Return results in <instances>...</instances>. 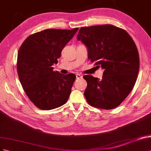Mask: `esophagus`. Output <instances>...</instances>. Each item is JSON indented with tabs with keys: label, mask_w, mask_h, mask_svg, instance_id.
<instances>
[{
	"label": "esophagus",
	"mask_w": 151,
	"mask_h": 151,
	"mask_svg": "<svg viewBox=\"0 0 151 151\" xmlns=\"http://www.w3.org/2000/svg\"><path fill=\"white\" fill-rule=\"evenodd\" d=\"M76 78H77V79H81V78H83V76H81V75H80V74H76Z\"/></svg>",
	"instance_id": "obj_1"
}]
</instances>
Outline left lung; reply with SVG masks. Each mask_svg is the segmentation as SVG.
<instances>
[{"instance_id": "obj_1", "label": "left lung", "mask_w": 151, "mask_h": 151, "mask_svg": "<svg viewBox=\"0 0 151 151\" xmlns=\"http://www.w3.org/2000/svg\"><path fill=\"white\" fill-rule=\"evenodd\" d=\"M76 38L87 47L88 59L104 70L101 80L83 76L87 101L98 108H116L131 92L139 73V54L134 41L125 30L111 24L82 27Z\"/></svg>"}]
</instances>
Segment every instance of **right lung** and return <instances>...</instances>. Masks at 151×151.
<instances>
[{"label":"right lung","instance_id":"obj_1","mask_svg":"<svg viewBox=\"0 0 151 151\" xmlns=\"http://www.w3.org/2000/svg\"><path fill=\"white\" fill-rule=\"evenodd\" d=\"M78 28L47 29L29 36L18 53L17 70L26 94L38 108L50 110L64 105L76 79L74 74L54 71L52 66Z\"/></svg>","mask_w":151,"mask_h":151}]
</instances>
